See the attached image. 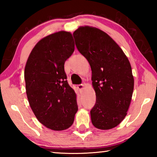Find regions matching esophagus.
<instances>
[{
    "instance_id": "34e87169",
    "label": "esophagus",
    "mask_w": 157,
    "mask_h": 157,
    "mask_svg": "<svg viewBox=\"0 0 157 157\" xmlns=\"http://www.w3.org/2000/svg\"><path fill=\"white\" fill-rule=\"evenodd\" d=\"M84 87V84H79L78 86V89L79 90V91H80V92H82V90H83Z\"/></svg>"
}]
</instances>
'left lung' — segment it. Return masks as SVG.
<instances>
[{
    "mask_svg": "<svg viewBox=\"0 0 157 157\" xmlns=\"http://www.w3.org/2000/svg\"><path fill=\"white\" fill-rule=\"evenodd\" d=\"M73 36L92 71L96 95L92 123L100 129H112L123 121L131 102L134 84L131 65L120 46L100 29L79 27Z\"/></svg>",
    "mask_w": 157,
    "mask_h": 157,
    "instance_id": "obj_1",
    "label": "left lung"
}]
</instances>
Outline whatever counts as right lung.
Returning <instances> with one entry per match:
<instances>
[{"label": "right lung", "mask_w": 157, "mask_h": 157, "mask_svg": "<svg viewBox=\"0 0 157 157\" xmlns=\"http://www.w3.org/2000/svg\"><path fill=\"white\" fill-rule=\"evenodd\" d=\"M75 50L71 33L60 31L39 41L26 63L24 78L29 104L47 128L62 131L72 125L78 109L64 63Z\"/></svg>", "instance_id": "add662e5"}]
</instances>
